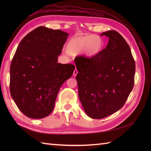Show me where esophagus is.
Here are the masks:
<instances>
[{
	"label": "esophagus",
	"mask_w": 151,
	"mask_h": 151,
	"mask_svg": "<svg viewBox=\"0 0 151 151\" xmlns=\"http://www.w3.org/2000/svg\"><path fill=\"white\" fill-rule=\"evenodd\" d=\"M77 73H78V71H77V70L76 68V69H75L74 71V72H73V76H76L77 74Z\"/></svg>",
	"instance_id": "obj_1"
}]
</instances>
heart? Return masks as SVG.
I'll list each match as a JSON object with an SVG mask.
<instances>
[{
    "mask_svg": "<svg viewBox=\"0 0 151 151\" xmlns=\"http://www.w3.org/2000/svg\"><path fill=\"white\" fill-rule=\"evenodd\" d=\"M104 46L103 40L95 35H86L71 39L67 45V52L75 55L84 50V55L93 58L103 51Z\"/></svg>",
    "mask_w": 151,
    "mask_h": 151,
    "instance_id": "obj_1",
    "label": "heart"
}]
</instances>
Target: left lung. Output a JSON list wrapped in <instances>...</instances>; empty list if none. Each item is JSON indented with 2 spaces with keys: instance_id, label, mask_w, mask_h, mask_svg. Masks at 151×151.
Listing matches in <instances>:
<instances>
[{
  "instance_id": "left-lung-1",
  "label": "left lung",
  "mask_w": 151,
  "mask_h": 151,
  "mask_svg": "<svg viewBox=\"0 0 151 151\" xmlns=\"http://www.w3.org/2000/svg\"><path fill=\"white\" fill-rule=\"evenodd\" d=\"M106 47L93 58L77 56L74 62L79 97L86 115L106 117L121 109L134 85L135 63L129 45L115 31L103 32Z\"/></svg>"
}]
</instances>
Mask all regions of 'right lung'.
<instances>
[{
    "mask_svg": "<svg viewBox=\"0 0 151 151\" xmlns=\"http://www.w3.org/2000/svg\"><path fill=\"white\" fill-rule=\"evenodd\" d=\"M68 34L40 26L21 40L10 67V93L20 111L40 119L53 111L60 87L75 65L58 63Z\"/></svg>",
    "mask_w": 151,
    "mask_h": 151,
    "instance_id": "add662e5",
    "label": "right lung"
}]
</instances>
